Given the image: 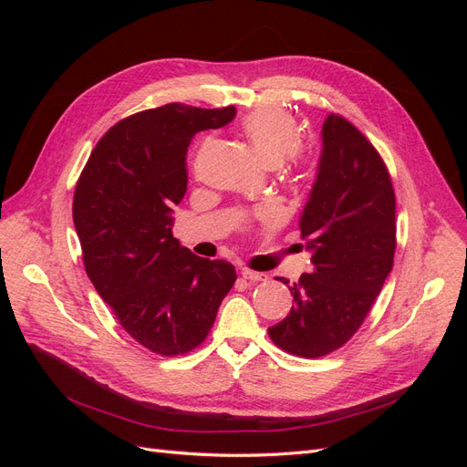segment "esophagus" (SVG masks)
Here are the masks:
<instances>
[{
	"instance_id": "obj_1",
	"label": "esophagus",
	"mask_w": 467,
	"mask_h": 467,
	"mask_svg": "<svg viewBox=\"0 0 467 467\" xmlns=\"http://www.w3.org/2000/svg\"><path fill=\"white\" fill-rule=\"evenodd\" d=\"M242 276L249 282H259V280H266L265 273H257V271H251V268H242Z\"/></svg>"
}]
</instances>
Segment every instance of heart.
I'll return each instance as SVG.
<instances>
[{
    "mask_svg": "<svg viewBox=\"0 0 467 467\" xmlns=\"http://www.w3.org/2000/svg\"><path fill=\"white\" fill-rule=\"evenodd\" d=\"M244 132L266 165H280L294 158L300 146V126L285 109H259L244 119Z\"/></svg>",
    "mask_w": 467,
    "mask_h": 467,
    "instance_id": "1",
    "label": "heart"
}]
</instances>
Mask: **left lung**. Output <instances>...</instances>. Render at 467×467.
I'll return each instance as SVG.
<instances>
[{"label":"left lung","mask_w":467,"mask_h":467,"mask_svg":"<svg viewBox=\"0 0 467 467\" xmlns=\"http://www.w3.org/2000/svg\"><path fill=\"white\" fill-rule=\"evenodd\" d=\"M300 230L312 271L288 286L294 306L268 335L290 355L317 358L358 331L391 273L395 253L388 169L360 130L338 115L321 126L317 173Z\"/></svg>","instance_id":"left-lung-1"}]
</instances>
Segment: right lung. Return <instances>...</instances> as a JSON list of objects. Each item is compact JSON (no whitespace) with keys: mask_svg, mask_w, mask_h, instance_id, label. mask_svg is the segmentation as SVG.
<instances>
[{"mask_svg":"<svg viewBox=\"0 0 467 467\" xmlns=\"http://www.w3.org/2000/svg\"><path fill=\"white\" fill-rule=\"evenodd\" d=\"M235 107L169 103L136 112L99 140L74 194L83 263L122 329L163 357L199 347L237 278L228 261L196 257L173 237L194 134L222 129Z\"/></svg>","mask_w":467,"mask_h":467,"instance_id":"obj_1","label":"right lung"}]
</instances>
